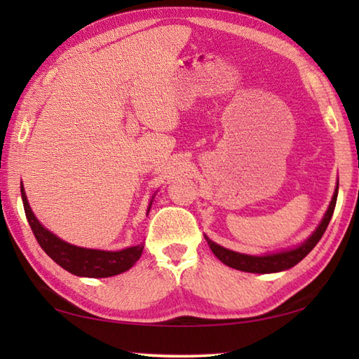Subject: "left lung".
<instances>
[{
  "label": "left lung",
  "instance_id": "left-lung-1",
  "mask_svg": "<svg viewBox=\"0 0 359 359\" xmlns=\"http://www.w3.org/2000/svg\"><path fill=\"white\" fill-rule=\"evenodd\" d=\"M337 191H339V182H337L336 190H334L330 208H327L323 220L320 222L317 229H315L306 241L301 242L299 245L288 248V250L266 253V255H247V253L233 252L229 250V248L218 245L214 241H210L208 236H204V238L208 241L210 250L214 252L215 257L220 259L223 264L233 267V269L253 272V274H274V272L287 271L290 267L296 266L301 259L306 258L307 255L312 252V248L318 244L321 236L325 234L327 224H330V220L334 214V208H336Z\"/></svg>",
  "mask_w": 359,
  "mask_h": 359
}]
</instances>
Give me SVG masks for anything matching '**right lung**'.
<instances>
[{
    "instance_id": "obj_1",
    "label": "right lung",
    "mask_w": 359,
    "mask_h": 359,
    "mask_svg": "<svg viewBox=\"0 0 359 359\" xmlns=\"http://www.w3.org/2000/svg\"><path fill=\"white\" fill-rule=\"evenodd\" d=\"M22 201L25 208V214L28 218L29 226L33 229L36 241L39 242L42 250L50 257L58 266H62L71 274L79 277H90V278H101V277H112L128 271L130 267L135 266L136 261L141 258L144 244L126 247L123 250H98V248H85L72 245L69 242L60 239L52 231H48L42 224L29 208L25 188L20 184ZM154 203V196L150 199L147 208V215Z\"/></svg>"
}]
</instances>
